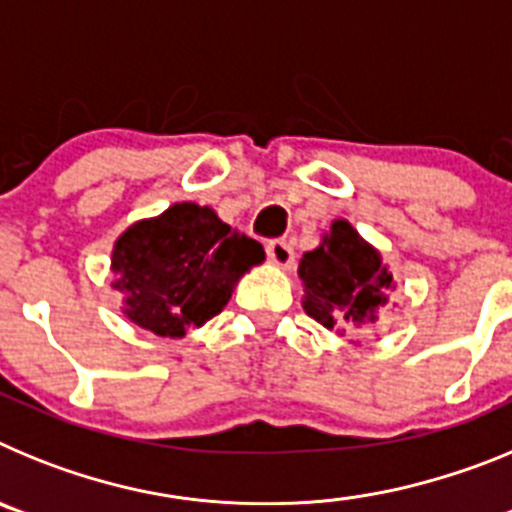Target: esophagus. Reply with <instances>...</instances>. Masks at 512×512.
<instances>
[{
  "label": "esophagus",
  "instance_id": "34e87169",
  "mask_svg": "<svg viewBox=\"0 0 512 512\" xmlns=\"http://www.w3.org/2000/svg\"><path fill=\"white\" fill-rule=\"evenodd\" d=\"M266 256H269V264L282 266V269L292 266V261H295V251H292L287 241H271L266 246Z\"/></svg>",
  "mask_w": 512,
  "mask_h": 512
}]
</instances>
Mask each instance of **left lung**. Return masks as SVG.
I'll use <instances>...</instances> for the list:
<instances>
[{"instance_id":"left-lung-1","label":"left lung","mask_w":512,"mask_h":512,"mask_svg":"<svg viewBox=\"0 0 512 512\" xmlns=\"http://www.w3.org/2000/svg\"><path fill=\"white\" fill-rule=\"evenodd\" d=\"M300 279L305 284L302 307L330 330L374 323L392 287L382 256L346 220H336L323 243L302 256Z\"/></svg>"}]
</instances>
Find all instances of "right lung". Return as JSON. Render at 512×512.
Listing matches in <instances>:
<instances>
[{"mask_svg":"<svg viewBox=\"0 0 512 512\" xmlns=\"http://www.w3.org/2000/svg\"><path fill=\"white\" fill-rule=\"evenodd\" d=\"M264 261V246L194 202L140 220L112 248L115 289L125 315L156 336L182 338L230 300L235 282Z\"/></svg>","mask_w":512,"mask_h":512,"instance_id":"1","label":"right lung"}]
</instances>
